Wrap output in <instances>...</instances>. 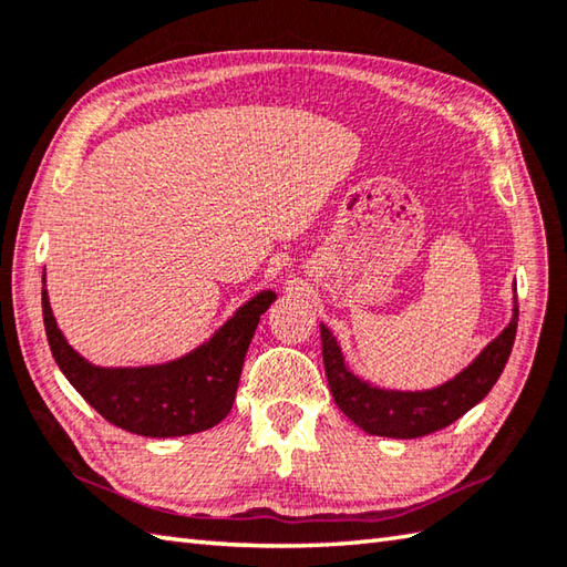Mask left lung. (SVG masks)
I'll return each instance as SVG.
<instances>
[{"mask_svg": "<svg viewBox=\"0 0 567 567\" xmlns=\"http://www.w3.org/2000/svg\"><path fill=\"white\" fill-rule=\"evenodd\" d=\"M516 327L518 307H514L512 324L457 379L425 393H398L379 391V388L359 381L343 365V357L331 331L321 324V357H324L331 395H334V403L341 408V413L353 420L361 430L371 432V435L401 440L430 435V432L452 425L454 420L462 417L492 391L508 361V353H512Z\"/></svg>", "mask_w": 567, "mask_h": 567, "instance_id": "8db88e82", "label": "left lung"}]
</instances>
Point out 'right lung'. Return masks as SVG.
Masks as SVG:
<instances>
[{
	"label": "right lung",
	"instance_id": "right-lung-1",
	"mask_svg": "<svg viewBox=\"0 0 567 567\" xmlns=\"http://www.w3.org/2000/svg\"><path fill=\"white\" fill-rule=\"evenodd\" d=\"M272 302L275 292L252 297L214 339L179 361L144 369H100L69 347L55 327L49 295L41 290L47 339L65 379L107 423L144 437L194 435L230 413L250 339Z\"/></svg>",
	"mask_w": 567,
	"mask_h": 567
}]
</instances>
